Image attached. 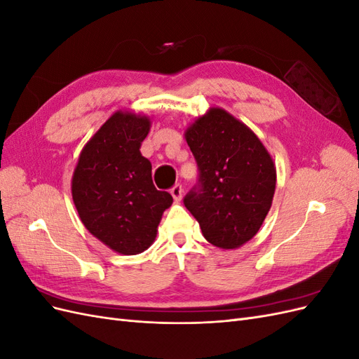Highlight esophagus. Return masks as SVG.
Wrapping results in <instances>:
<instances>
[{
    "instance_id": "obj_1",
    "label": "esophagus",
    "mask_w": 359,
    "mask_h": 359,
    "mask_svg": "<svg viewBox=\"0 0 359 359\" xmlns=\"http://www.w3.org/2000/svg\"><path fill=\"white\" fill-rule=\"evenodd\" d=\"M182 193H184V189H182L181 184H177V186H173L172 190H170L172 198L175 202H180L182 199Z\"/></svg>"
}]
</instances>
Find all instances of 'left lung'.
I'll return each mask as SVG.
<instances>
[{
    "label": "left lung",
    "instance_id": "1",
    "mask_svg": "<svg viewBox=\"0 0 359 359\" xmlns=\"http://www.w3.org/2000/svg\"><path fill=\"white\" fill-rule=\"evenodd\" d=\"M199 166V189L184 205L205 240L223 250L244 245L273 205L276 163L252 128L222 107H210L184 132Z\"/></svg>",
    "mask_w": 359,
    "mask_h": 359
}]
</instances>
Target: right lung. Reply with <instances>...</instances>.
I'll list each match as a JSON object with an SVG mask.
<instances>
[{"mask_svg": "<svg viewBox=\"0 0 359 359\" xmlns=\"http://www.w3.org/2000/svg\"><path fill=\"white\" fill-rule=\"evenodd\" d=\"M148 115L116 111L81 151L72 177V198L91 235L114 252L139 255L154 243L161 215L173 199L158 191L151 161L140 145L151 128Z\"/></svg>", "mask_w": 359, "mask_h": 359, "instance_id": "right-lung-1", "label": "right lung"}]
</instances>
